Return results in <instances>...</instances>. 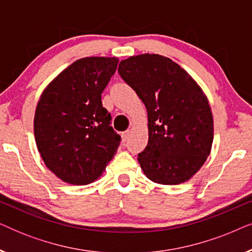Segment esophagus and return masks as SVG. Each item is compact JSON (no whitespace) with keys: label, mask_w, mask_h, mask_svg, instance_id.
<instances>
[{"label":"esophagus","mask_w":252,"mask_h":252,"mask_svg":"<svg viewBox=\"0 0 252 252\" xmlns=\"http://www.w3.org/2000/svg\"><path fill=\"white\" fill-rule=\"evenodd\" d=\"M122 137H123L124 142H126V141L128 140V137H129V130H127V132H124L122 134Z\"/></svg>","instance_id":"esophagus-1"}]
</instances>
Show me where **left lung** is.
I'll use <instances>...</instances> for the list:
<instances>
[{
	"label": "left lung",
	"instance_id": "1",
	"mask_svg": "<svg viewBox=\"0 0 252 252\" xmlns=\"http://www.w3.org/2000/svg\"><path fill=\"white\" fill-rule=\"evenodd\" d=\"M118 72L148 112L149 140L137 160L148 179L179 185L197 173L213 142L208 97L170 58L142 54L120 62Z\"/></svg>",
	"mask_w": 252,
	"mask_h": 252
}]
</instances>
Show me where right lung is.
Listing matches in <instances>:
<instances>
[{"label":"right lung","mask_w":252,"mask_h":252,"mask_svg":"<svg viewBox=\"0 0 252 252\" xmlns=\"http://www.w3.org/2000/svg\"><path fill=\"white\" fill-rule=\"evenodd\" d=\"M116 57H85L44 89L34 115V136L46 166L61 180L88 185L115 156L120 135L101 94L117 70Z\"/></svg>","instance_id":"1"}]
</instances>
